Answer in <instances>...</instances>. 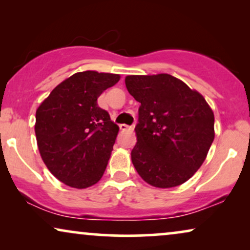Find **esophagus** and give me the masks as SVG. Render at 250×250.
Segmentation results:
<instances>
[{
  "mask_svg": "<svg viewBox=\"0 0 250 250\" xmlns=\"http://www.w3.org/2000/svg\"><path fill=\"white\" fill-rule=\"evenodd\" d=\"M119 128H121L122 131H132L133 126H129V125H126V124H121V125H119Z\"/></svg>",
  "mask_w": 250,
  "mask_h": 250,
  "instance_id": "obj_1",
  "label": "esophagus"
}]
</instances>
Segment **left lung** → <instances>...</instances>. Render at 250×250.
<instances>
[{"instance_id":"1","label":"left lung","mask_w":250,"mask_h":250,"mask_svg":"<svg viewBox=\"0 0 250 250\" xmlns=\"http://www.w3.org/2000/svg\"><path fill=\"white\" fill-rule=\"evenodd\" d=\"M125 84L141 104L131 152L136 172L156 188L184 183L214 141L213 110L199 92L172 75H131Z\"/></svg>"}]
</instances>
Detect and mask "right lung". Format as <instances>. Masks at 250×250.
Returning <instances> with one entry per match:
<instances>
[{"instance_id": "obj_1", "label": "right lung", "mask_w": 250, "mask_h": 250, "mask_svg": "<svg viewBox=\"0 0 250 250\" xmlns=\"http://www.w3.org/2000/svg\"><path fill=\"white\" fill-rule=\"evenodd\" d=\"M117 74L76 73L57 87L36 110L35 134L44 164L58 180L85 189L104 175L119 127L98 98L114 86Z\"/></svg>"}]
</instances>
